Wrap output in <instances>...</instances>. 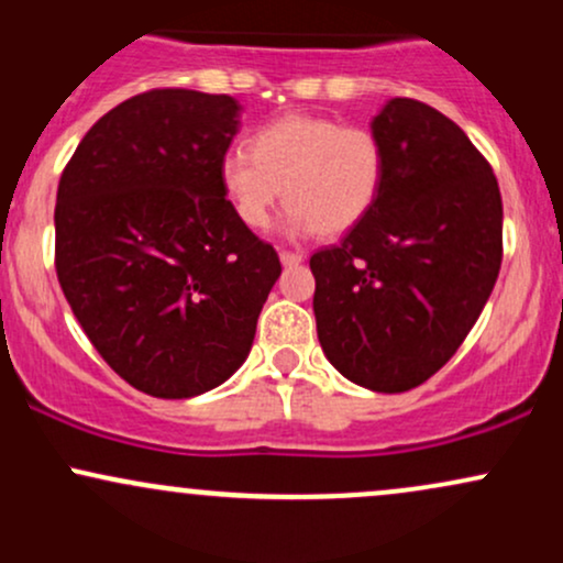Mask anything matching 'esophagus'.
Instances as JSON below:
<instances>
[{"mask_svg":"<svg viewBox=\"0 0 563 563\" xmlns=\"http://www.w3.org/2000/svg\"><path fill=\"white\" fill-rule=\"evenodd\" d=\"M283 267H296V264L303 262V254H294V251H280Z\"/></svg>","mask_w":563,"mask_h":563,"instance_id":"obj_1","label":"esophagus"}]
</instances>
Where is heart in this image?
<instances>
[{
	"label": "heart",
	"mask_w": 563,
	"mask_h": 563,
	"mask_svg": "<svg viewBox=\"0 0 563 563\" xmlns=\"http://www.w3.org/2000/svg\"><path fill=\"white\" fill-rule=\"evenodd\" d=\"M219 183L245 228H267L286 192L288 235L303 238L318 230L339 235L376 206L384 185V147L371 129L288 113L256 129L249 151L224 153Z\"/></svg>",
	"instance_id": "obj_1"
}]
</instances>
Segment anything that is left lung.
Returning a JSON list of instances; mask_svg holds the SVG:
<instances>
[{
  "mask_svg": "<svg viewBox=\"0 0 563 563\" xmlns=\"http://www.w3.org/2000/svg\"><path fill=\"white\" fill-rule=\"evenodd\" d=\"M384 147L376 206L309 260L325 357L371 391L421 386L463 344L503 262L493 166L437 108L394 97L371 121Z\"/></svg>",
  "mask_w": 563,
  "mask_h": 563,
  "instance_id": "obj_1",
  "label": "left lung"
}]
</instances>
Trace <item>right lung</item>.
<instances>
[{
    "mask_svg": "<svg viewBox=\"0 0 563 563\" xmlns=\"http://www.w3.org/2000/svg\"><path fill=\"white\" fill-rule=\"evenodd\" d=\"M238 126L235 97L151 89L84 134L57 185L63 294L100 357L151 397L224 384L280 277L219 183Z\"/></svg>",
    "mask_w": 563,
    "mask_h": 563,
    "instance_id": "obj_1",
    "label": "right lung"
}]
</instances>
